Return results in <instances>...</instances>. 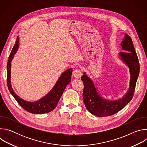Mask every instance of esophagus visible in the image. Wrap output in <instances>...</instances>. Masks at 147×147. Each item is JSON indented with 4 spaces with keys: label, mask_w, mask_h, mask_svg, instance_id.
Instances as JSON below:
<instances>
[{
    "label": "esophagus",
    "mask_w": 147,
    "mask_h": 147,
    "mask_svg": "<svg viewBox=\"0 0 147 147\" xmlns=\"http://www.w3.org/2000/svg\"><path fill=\"white\" fill-rule=\"evenodd\" d=\"M82 75V73H81V71L79 69H76L73 72V77L75 78H80L81 77Z\"/></svg>",
    "instance_id": "1"
}]
</instances>
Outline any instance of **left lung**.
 Instances as JSON below:
<instances>
[{
    "label": "left lung",
    "instance_id": "1",
    "mask_svg": "<svg viewBox=\"0 0 147 147\" xmlns=\"http://www.w3.org/2000/svg\"><path fill=\"white\" fill-rule=\"evenodd\" d=\"M121 47L123 51L120 52L119 56L129 67L130 74V87L122 98L116 100L103 99L97 92L92 80L85 72L81 78L84 84V103L88 112L96 116L106 117L113 115L121 110L133 98L140 73L139 61L132 39L126 34L121 42Z\"/></svg>",
    "mask_w": 147,
    "mask_h": 147
}]
</instances>
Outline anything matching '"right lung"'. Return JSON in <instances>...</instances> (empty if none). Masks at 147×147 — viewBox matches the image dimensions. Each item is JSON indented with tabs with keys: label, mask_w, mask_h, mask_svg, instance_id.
I'll return each mask as SVG.
<instances>
[{
	"label": "right lung",
	"mask_w": 147,
	"mask_h": 147,
	"mask_svg": "<svg viewBox=\"0 0 147 147\" xmlns=\"http://www.w3.org/2000/svg\"><path fill=\"white\" fill-rule=\"evenodd\" d=\"M18 40L19 38L17 36L16 44L10 54L7 64V84L9 90L20 105L27 112L34 114H42L50 112L55 109L65 89L70 82L73 69L70 68L62 73L52 90L40 99L34 102L22 99L15 94L11 87L10 82L11 62L18 48Z\"/></svg>",
	"instance_id": "obj_1"
}]
</instances>
